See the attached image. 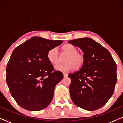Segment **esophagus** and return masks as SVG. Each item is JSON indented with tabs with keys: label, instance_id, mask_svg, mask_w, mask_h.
<instances>
[{
	"label": "esophagus",
	"instance_id": "esophagus-1",
	"mask_svg": "<svg viewBox=\"0 0 123 123\" xmlns=\"http://www.w3.org/2000/svg\"><path fill=\"white\" fill-rule=\"evenodd\" d=\"M68 73H63V75H64V77H67L68 76Z\"/></svg>",
	"mask_w": 123,
	"mask_h": 123
}]
</instances>
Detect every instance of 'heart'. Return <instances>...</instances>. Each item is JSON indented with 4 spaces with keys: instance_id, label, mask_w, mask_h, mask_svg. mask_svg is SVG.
I'll use <instances>...</instances> for the list:
<instances>
[{
    "instance_id": "1",
    "label": "heart",
    "mask_w": 123,
    "mask_h": 123,
    "mask_svg": "<svg viewBox=\"0 0 123 123\" xmlns=\"http://www.w3.org/2000/svg\"><path fill=\"white\" fill-rule=\"evenodd\" d=\"M62 53L67 54L65 63L55 66L57 70L61 72H69L76 68H80L85 62V56L83 53L78 51L74 45L67 43L62 47ZM48 60L54 65H57L60 62V55L57 48H53L49 50L47 54Z\"/></svg>"
}]
</instances>
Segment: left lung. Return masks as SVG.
Wrapping results in <instances>:
<instances>
[{"mask_svg": "<svg viewBox=\"0 0 123 123\" xmlns=\"http://www.w3.org/2000/svg\"><path fill=\"white\" fill-rule=\"evenodd\" d=\"M83 52L85 62L70 73V95L75 105L95 110L105 105L114 93L117 81V65L107 49L90 38L70 40Z\"/></svg>", "mask_w": 123, "mask_h": 123, "instance_id": "obj_1", "label": "left lung"}]
</instances>
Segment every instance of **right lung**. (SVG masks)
<instances>
[{"mask_svg":"<svg viewBox=\"0 0 123 123\" xmlns=\"http://www.w3.org/2000/svg\"><path fill=\"white\" fill-rule=\"evenodd\" d=\"M63 43L35 36L13 51L6 66V80L10 93L21 107L38 111L51 102L63 74L54 69L47 54Z\"/></svg>","mask_w":123,"mask_h":123,"instance_id":"obj_1","label":"right lung"}]
</instances>
